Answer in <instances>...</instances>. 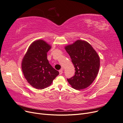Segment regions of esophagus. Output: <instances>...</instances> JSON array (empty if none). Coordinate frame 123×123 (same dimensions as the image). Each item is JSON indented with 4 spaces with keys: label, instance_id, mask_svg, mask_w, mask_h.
Instances as JSON below:
<instances>
[{
    "label": "esophagus",
    "instance_id": "34e87169",
    "mask_svg": "<svg viewBox=\"0 0 123 123\" xmlns=\"http://www.w3.org/2000/svg\"><path fill=\"white\" fill-rule=\"evenodd\" d=\"M59 75H62V73H63L62 69L61 70H59Z\"/></svg>",
    "mask_w": 123,
    "mask_h": 123
}]
</instances>
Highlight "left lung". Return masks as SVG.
Returning a JSON list of instances; mask_svg holds the SVG:
<instances>
[{
    "mask_svg": "<svg viewBox=\"0 0 123 123\" xmlns=\"http://www.w3.org/2000/svg\"><path fill=\"white\" fill-rule=\"evenodd\" d=\"M75 68V75L67 79L76 90L89 86L95 79L100 68V58L96 51L88 42L77 40L65 47Z\"/></svg>",
    "mask_w": 123,
    "mask_h": 123,
    "instance_id": "obj_1",
    "label": "left lung"
}]
</instances>
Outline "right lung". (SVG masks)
<instances>
[{"label":"right lung","mask_w":123,"mask_h":123,"mask_svg":"<svg viewBox=\"0 0 123 123\" xmlns=\"http://www.w3.org/2000/svg\"><path fill=\"white\" fill-rule=\"evenodd\" d=\"M51 46L43 40L32 43L22 62V70L25 79L30 84L38 89L49 86L59 75L49 63L47 53Z\"/></svg>","instance_id":"1"}]
</instances>
